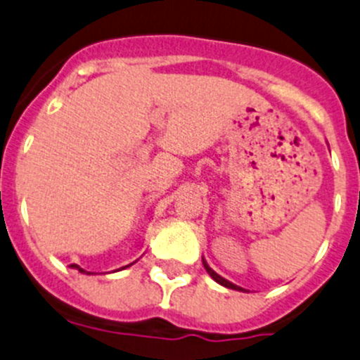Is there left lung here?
I'll return each mask as SVG.
<instances>
[{
    "mask_svg": "<svg viewBox=\"0 0 360 360\" xmlns=\"http://www.w3.org/2000/svg\"><path fill=\"white\" fill-rule=\"evenodd\" d=\"M202 266H205L206 273H208V275L212 276V278L215 280V282L219 283V285H222V287H227V289H233V290H240V292H248L247 289H243V287H240V285H234L233 282H229V280H226V278H224V276H220L219 273H215V271H213V269L210 268V266H208V262H206V259H205V257H202Z\"/></svg>",
    "mask_w": 360,
    "mask_h": 360,
    "instance_id": "8db88e82",
    "label": "left lung"
}]
</instances>
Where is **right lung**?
Masks as SVG:
<instances>
[{
	"label": "right lung",
	"mask_w": 360,
	"mask_h": 360,
	"mask_svg": "<svg viewBox=\"0 0 360 360\" xmlns=\"http://www.w3.org/2000/svg\"><path fill=\"white\" fill-rule=\"evenodd\" d=\"M133 264H134V262H133ZM129 266H131V264H129ZM129 266H124V268H129ZM70 268H73V269H78V271H80V273H84V275H92L91 271H85V269H84V268H80V266H78V264H71ZM124 268H120V269H124Z\"/></svg>",
	"instance_id": "obj_1"
}]
</instances>
